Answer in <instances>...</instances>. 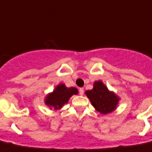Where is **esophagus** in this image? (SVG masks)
Masks as SVG:
<instances>
[{"instance_id": "1", "label": "esophagus", "mask_w": 152, "mask_h": 152, "mask_svg": "<svg viewBox=\"0 0 152 152\" xmlns=\"http://www.w3.org/2000/svg\"><path fill=\"white\" fill-rule=\"evenodd\" d=\"M79 93L80 95H82L84 94V88H80L79 90Z\"/></svg>"}]
</instances>
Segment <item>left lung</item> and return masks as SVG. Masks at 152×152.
Here are the masks:
<instances>
[{"label":"left lung","instance_id":"left-lung-1","mask_svg":"<svg viewBox=\"0 0 152 152\" xmlns=\"http://www.w3.org/2000/svg\"><path fill=\"white\" fill-rule=\"evenodd\" d=\"M86 94L92 105L102 114L113 112L119 101V98L113 92L109 91L101 80L95 81L93 89L86 91Z\"/></svg>","mask_w":152,"mask_h":152}]
</instances>
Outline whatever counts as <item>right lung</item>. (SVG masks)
Segmentation results:
<instances>
[{"label": "right lung", "instance_id": "1", "mask_svg": "<svg viewBox=\"0 0 152 152\" xmlns=\"http://www.w3.org/2000/svg\"><path fill=\"white\" fill-rule=\"evenodd\" d=\"M78 94V90L75 87L67 88L64 84H59L52 93L48 94L45 98V104L51 109L55 110L61 109L68 102L69 99L73 94Z\"/></svg>", "mask_w": 152, "mask_h": 152}]
</instances>
